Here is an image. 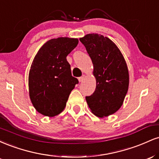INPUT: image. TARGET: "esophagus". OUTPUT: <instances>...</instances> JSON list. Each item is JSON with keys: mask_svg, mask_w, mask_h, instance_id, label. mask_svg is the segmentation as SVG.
<instances>
[{"mask_svg": "<svg viewBox=\"0 0 159 159\" xmlns=\"http://www.w3.org/2000/svg\"><path fill=\"white\" fill-rule=\"evenodd\" d=\"M84 75H82V76H81V77H79L78 78V81H79V82H82L84 81Z\"/></svg>", "mask_w": 159, "mask_h": 159, "instance_id": "obj_1", "label": "esophagus"}]
</instances>
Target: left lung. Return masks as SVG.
Wrapping results in <instances>:
<instances>
[{"mask_svg": "<svg viewBox=\"0 0 159 159\" xmlns=\"http://www.w3.org/2000/svg\"><path fill=\"white\" fill-rule=\"evenodd\" d=\"M92 60L96 87L86 96L87 105L96 116L103 117L120 109L128 92L129 71L123 54L110 39L96 34L80 39Z\"/></svg>", "mask_w": 159, "mask_h": 159, "instance_id": "obj_1", "label": "left lung"}]
</instances>
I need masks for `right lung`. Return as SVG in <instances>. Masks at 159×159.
Masks as SVG:
<instances>
[{"instance_id":"right-lung-1","label":"right lung","mask_w":159,"mask_h":159,"mask_svg":"<svg viewBox=\"0 0 159 159\" xmlns=\"http://www.w3.org/2000/svg\"><path fill=\"white\" fill-rule=\"evenodd\" d=\"M78 39L59 37L45 43L29 72V94L33 105L44 116H54L65 108L78 80L72 77L66 57L77 46Z\"/></svg>"}]
</instances>
